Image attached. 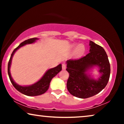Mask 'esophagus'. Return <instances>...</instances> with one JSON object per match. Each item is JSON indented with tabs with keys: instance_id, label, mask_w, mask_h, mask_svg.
Instances as JSON below:
<instances>
[{
	"instance_id": "1",
	"label": "esophagus",
	"mask_w": 124,
	"mask_h": 124,
	"mask_svg": "<svg viewBox=\"0 0 124 124\" xmlns=\"http://www.w3.org/2000/svg\"><path fill=\"white\" fill-rule=\"evenodd\" d=\"M62 70H65L66 69V64L65 63H63L62 64Z\"/></svg>"
}]
</instances>
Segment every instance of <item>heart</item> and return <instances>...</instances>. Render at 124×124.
<instances>
[{
	"label": "heart",
	"instance_id": "1",
	"mask_svg": "<svg viewBox=\"0 0 124 124\" xmlns=\"http://www.w3.org/2000/svg\"><path fill=\"white\" fill-rule=\"evenodd\" d=\"M70 48L72 49H74L73 55L76 57H82L84 55L86 52V47L83 44H79L77 45V44H73L71 46Z\"/></svg>",
	"mask_w": 124,
	"mask_h": 124
}]
</instances>
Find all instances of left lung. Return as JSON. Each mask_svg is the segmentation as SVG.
<instances>
[{
  "label": "left lung",
  "mask_w": 124,
  "mask_h": 124,
  "mask_svg": "<svg viewBox=\"0 0 124 124\" xmlns=\"http://www.w3.org/2000/svg\"><path fill=\"white\" fill-rule=\"evenodd\" d=\"M89 53L77 60H68L66 70L69 74L67 87L70 94L85 99L95 95L104 89L110 77L111 68L104 48L89 41ZM97 67L100 76L95 79L89 73Z\"/></svg>",
  "instance_id": "1"
}]
</instances>
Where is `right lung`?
Segmentation results:
<instances>
[{"instance_id": "add662e5", "label": "right lung", "mask_w": 124, "mask_h": 124, "mask_svg": "<svg viewBox=\"0 0 124 124\" xmlns=\"http://www.w3.org/2000/svg\"><path fill=\"white\" fill-rule=\"evenodd\" d=\"M38 39L39 38H37L29 39L25 40V41L22 42L21 43H20V45L13 50V51L11 54V57H10V59L8 64V73L12 84L15 87V89L19 91V92L25 95L29 96L40 95L43 94L46 92L48 90L49 86H50V84L51 79L55 76H56L62 69V64H59L57 67L55 68L48 69L39 80H38L37 82L34 83V84L30 85H20L17 84L13 80V78L11 76V72H10V68H11L12 57L13 55H14L15 53L17 51V50H18L20 48H21V47L24 46L26 45L35 43Z\"/></svg>"}]
</instances>
